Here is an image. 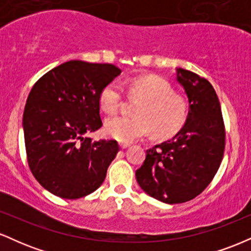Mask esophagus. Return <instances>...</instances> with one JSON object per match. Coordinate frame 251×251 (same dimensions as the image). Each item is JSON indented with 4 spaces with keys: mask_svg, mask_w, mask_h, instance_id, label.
<instances>
[{
    "mask_svg": "<svg viewBox=\"0 0 251 251\" xmlns=\"http://www.w3.org/2000/svg\"><path fill=\"white\" fill-rule=\"evenodd\" d=\"M119 146H120V149L125 150V149H127V148H128L129 144H127V143H120V144H119Z\"/></svg>",
    "mask_w": 251,
    "mask_h": 251,
    "instance_id": "34e87169",
    "label": "esophagus"
}]
</instances>
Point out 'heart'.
<instances>
[{
	"label": "heart",
	"mask_w": 251,
	"mask_h": 251,
	"mask_svg": "<svg viewBox=\"0 0 251 251\" xmlns=\"http://www.w3.org/2000/svg\"><path fill=\"white\" fill-rule=\"evenodd\" d=\"M129 93L143 98L135 109L137 117L107 118L105 132L108 137L118 142L132 143L148 135L151 129L155 135L169 137L183 126L188 105L183 97L172 92L166 80L154 75L138 77L129 83ZM122 98V85L117 81L109 82L100 92V107L113 113L119 107Z\"/></svg>",
	"instance_id": "heart-1"
}]
</instances>
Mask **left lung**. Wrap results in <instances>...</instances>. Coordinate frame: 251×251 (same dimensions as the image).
I'll return each instance as SVG.
<instances>
[{"label":"left lung","instance_id":"1","mask_svg":"<svg viewBox=\"0 0 251 251\" xmlns=\"http://www.w3.org/2000/svg\"><path fill=\"white\" fill-rule=\"evenodd\" d=\"M176 80L188 97L186 122L172 139L149 149L135 171L140 188L168 204L197 197L215 177L226 146L221 103L211 83L183 68H176Z\"/></svg>","mask_w":251,"mask_h":251}]
</instances>
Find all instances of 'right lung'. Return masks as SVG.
<instances>
[{"label": "right lung", "mask_w": 251, "mask_h": 251, "mask_svg": "<svg viewBox=\"0 0 251 251\" xmlns=\"http://www.w3.org/2000/svg\"><path fill=\"white\" fill-rule=\"evenodd\" d=\"M120 73L111 63L71 60L31 88L22 119L28 165L50 194L76 200L105 180L119 145L86 134L101 127L100 92Z\"/></svg>", "instance_id": "right-lung-1"}]
</instances>
